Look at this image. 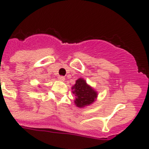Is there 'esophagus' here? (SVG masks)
Here are the masks:
<instances>
[{"mask_svg": "<svg viewBox=\"0 0 149 149\" xmlns=\"http://www.w3.org/2000/svg\"><path fill=\"white\" fill-rule=\"evenodd\" d=\"M58 77H59V79L60 80V81H65V77H64V76L59 75Z\"/></svg>", "mask_w": 149, "mask_h": 149, "instance_id": "34e87169", "label": "esophagus"}]
</instances>
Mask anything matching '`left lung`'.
<instances>
[{"label":"left lung","instance_id":"obj_1","mask_svg":"<svg viewBox=\"0 0 149 149\" xmlns=\"http://www.w3.org/2000/svg\"><path fill=\"white\" fill-rule=\"evenodd\" d=\"M73 93L75 95V105L77 107H84L90 105L96 99L97 93L87 84L82 78L76 81V84L72 87Z\"/></svg>","mask_w":149,"mask_h":149}]
</instances>
